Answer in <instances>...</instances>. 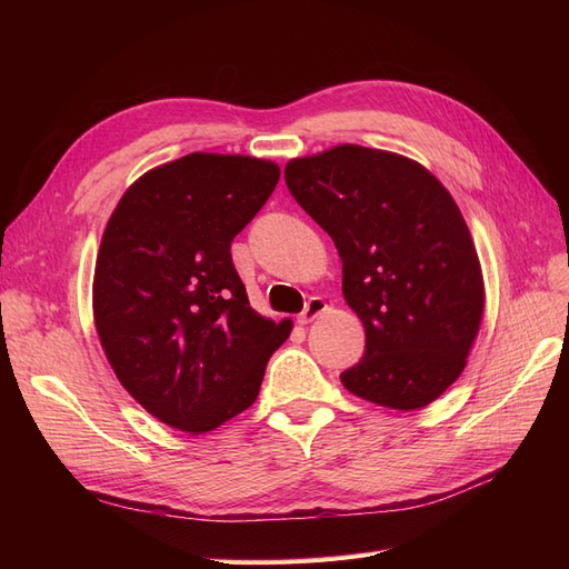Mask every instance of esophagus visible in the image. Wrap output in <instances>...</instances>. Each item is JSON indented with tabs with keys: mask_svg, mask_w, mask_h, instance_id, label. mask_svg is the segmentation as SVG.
<instances>
[{
	"mask_svg": "<svg viewBox=\"0 0 569 569\" xmlns=\"http://www.w3.org/2000/svg\"><path fill=\"white\" fill-rule=\"evenodd\" d=\"M325 311H327V303H325L320 297H311V299H308L303 311H301V316H299V322H301V325L313 322V320H316L318 316H322Z\"/></svg>",
	"mask_w": 569,
	"mask_h": 569,
	"instance_id": "34e87169",
	"label": "esophagus"
}]
</instances>
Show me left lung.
<instances>
[{
	"label": "left lung",
	"instance_id": "left-lung-1",
	"mask_svg": "<svg viewBox=\"0 0 569 569\" xmlns=\"http://www.w3.org/2000/svg\"><path fill=\"white\" fill-rule=\"evenodd\" d=\"M284 180L332 237L343 299L366 327V353L341 385L396 410L439 399L485 313L477 249L449 189L416 161L358 144L291 159Z\"/></svg>",
	"mask_w": 569,
	"mask_h": 569
}]
</instances>
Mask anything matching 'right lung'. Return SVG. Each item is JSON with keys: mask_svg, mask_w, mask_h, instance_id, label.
<instances>
[{"mask_svg": "<svg viewBox=\"0 0 569 569\" xmlns=\"http://www.w3.org/2000/svg\"><path fill=\"white\" fill-rule=\"evenodd\" d=\"M278 180L272 161L187 153L134 180L101 237V349L132 399L182 432H211L247 410L291 332L249 306L230 253Z\"/></svg>", "mask_w": 569, "mask_h": 569, "instance_id": "right-lung-1", "label": "right lung"}]
</instances>
